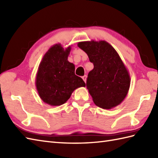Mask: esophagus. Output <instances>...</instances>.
<instances>
[{
	"label": "esophagus",
	"instance_id": "esophagus-1",
	"mask_svg": "<svg viewBox=\"0 0 158 158\" xmlns=\"http://www.w3.org/2000/svg\"><path fill=\"white\" fill-rule=\"evenodd\" d=\"M82 79H83V81H84V82L85 83V82H86V80H87V76H86V75L83 76V77H82Z\"/></svg>",
	"mask_w": 158,
	"mask_h": 158
}]
</instances>
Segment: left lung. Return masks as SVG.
Listing matches in <instances>:
<instances>
[{
    "label": "left lung",
    "mask_w": 158,
    "mask_h": 158,
    "mask_svg": "<svg viewBox=\"0 0 158 158\" xmlns=\"http://www.w3.org/2000/svg\"><path fill=\"white\" fill-rule=\"evenodd\" d=\"M77 45L94 64L86 86L95 105L104 109L120 105L128 92L130 77L116 50L105 41H83Z\"/></svg>",
    "instance_id": "1"
}]
</instances>
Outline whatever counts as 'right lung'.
I'll list each match as a JSON object with an SVG mask.
<instances>
[{
    "label": "right lung",
    "instance_id": "add662e5",
    "mask_svg": "<svg viewBox=\"0 0 158 158\" xmlns=\"http://www.w3.org/2000/svg\"><path fill=\"white\" fill-rule=\"evenodd\" d=\"M71 47L60 43L51 47L43 56L36 75V90L43 102L60 106L68 100L77 88L85 87L83 79L75 74V65L68 61Z\"/></svg>",
    "mask_w": 158,
    "mask_h": 158
}]
</instances>
